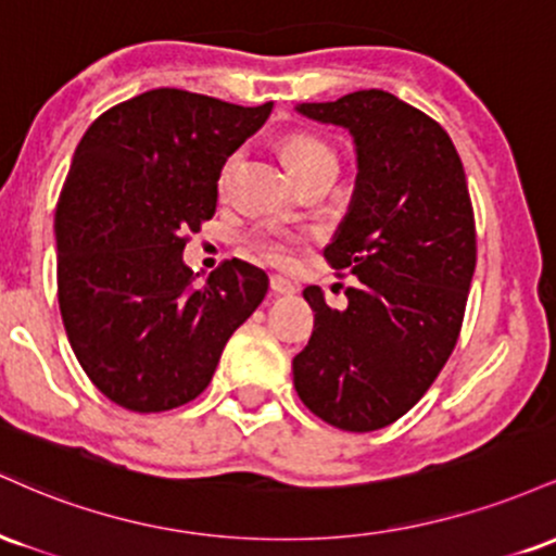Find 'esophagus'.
Instances as JSON below:
<instances>
[{
    "mask_svg": "<svg viewBox=\"0 0 556 556\" xmlns=\"http://www.w3.org/2000/svg\"><path fill=\"white\" fill-rule=\"evenodd\" d=\"M269 287H271V292H274V295H292V292L298 290V287L292 285L290 279H285V277H277V274H274V277L269 279Z\"/></svg>",
    "mask_w": 556,
    "mask_h": 556,
    "instance_id": "1",
    "label": "esophagus"
}]
</instances>
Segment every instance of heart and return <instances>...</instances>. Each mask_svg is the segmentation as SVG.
Segmentation results:
<instances>
[{"instance_id": "obj_1", "label": "heart", "mask_w": 556, "mask_h": 556, "mask_svg": "<svg viewBox=\"0 0 556 556\" xmlns=\"http://www.w3.org/2000/svg\"><path fill=\"white\" fill-rule=\"evenodd\" d=\"M282 156L287 162V169L295 177V182L303 180V177L314 175L318 169H337L334 154L327 143L314 136H305V132H295V136H287L282 143ZM238 156H232L225 164V172H222V182L227 180L229 172H232ZM248 248L253 253H258L261 258L271 261V264L287 266L292 261V251H295V240L287 238L285 232L274 227H258L248 235Z\"/></svg>"}]
</instances>
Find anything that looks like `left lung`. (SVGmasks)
Returning a JSON list of instances; mask_svg holds the SVG:
<instances>
[{"mask_svg":"<svg viewBox=\"0 0 556 556\" xmlns=\"http://www.w3.org/2000/svg\"><path fill=\"white\" fill-rule=\"evenodd\" d=\"M295 110L353 136V201L324 256L361 285L344 290V311L305 287L314 334L292 381L337 429H384L424 397L460 337L476 271L465 169L442 125L379 88Z\"/></svg>","mask_w":556,"mask_h":556,"instance_id":"8db88e82","label":"left lung"}]
</instances>
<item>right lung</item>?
<instances>
[{
    "instance_id": "1",
    "label": "right lung",
    "mask_w": 556,
    "mask_h": 556,
    "mask_svg": "<svg viewBox=\"0 0 556 556\" xmlns=\"http://www.w3.org/2000/svg\"><path fill=\"white\" fill-rule=\"evenodd\" d=\"M271 106L154 88L106 110L75 149L54 214L60 314L83 371L127 410L195 400L269 290L240 258L198 287L182 251L216 212L225 162Z\"/></svg>"
}]
</instances>
